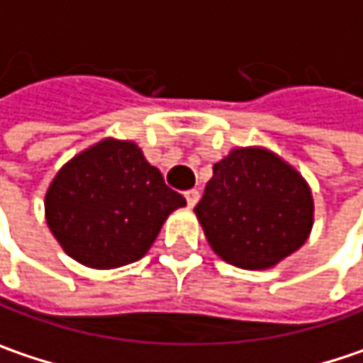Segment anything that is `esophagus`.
<instances>
[{"label":"esophagus","mask_w":363,"mask_h":363,"mask_svg":"<svg viewBox=\"0 0 363 363\" xmlns=\"http://www.w3.org/2000/svg\"><path fill=\"white\" fill-rule=\"evenodd\" d=\"M184 196H186V200H188V206H190V208H194L196 202H198V198H200V192H198V190H188Z\"/></svg>","instance_id":"obj_1"}]
</instances>
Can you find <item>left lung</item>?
Listing matches in <instances>:
<instances>
[{"mask_svg": "<svg viewBox=\"0 0 363 363\" xmlns=\"http://www.w3.org/2000/svg\"><path fill=\"white\" fill-rule=\"evenodd\" d=\"M194 213L217 256L246 271H264L306 244L314 200L289 163L262 146H246L215 163Z\"/></svg>", "mask_w": 363, "mask_h": 363, "instance_id": "8db88e82", "label": "left lung"}]
</instances>
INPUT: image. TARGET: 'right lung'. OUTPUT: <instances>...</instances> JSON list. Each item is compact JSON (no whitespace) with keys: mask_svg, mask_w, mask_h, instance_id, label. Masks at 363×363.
I'll return each mask as SVG.
<instances>
[{"mask_svg":"<svg viewBox=\"0 0 363 363\" xmlns=\"http://www.w3.org/2000/svg\"><path fill=\"white\" fill-rule=\"evenodd\" d=\"M184 204L138 144L105 138L57 171L45 194V219L76 262L117 269L140 260Z\"/></svg>","mask_w":363,"mask_h":363,"instance_id":"obj_1","label":"right lung"}]
</instances>
